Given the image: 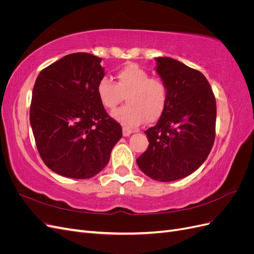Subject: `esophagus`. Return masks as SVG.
Here are the masks:
<instances>
[{
	"mask_svg": "<svg viewBox=\"0 0 254 254\" xmlns=\"http://www.w3.org/2000/svg\"><path fill=\"white\" fill-rule=\"evenodd\" d=\"M131 133H132L131 130L128 129V128L123 127V135H124V136H129Z\"/></svg>",
	"mask_w": 254,
	"mask_h": 254,
	"instance_id": "esophagus-1",
	"label": "esophagus"
}]
</instances>
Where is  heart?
Here are the masks:
<instances>
[{
	"label": "heart",
	"mask_w": 254,
	"mask_h": 254,
	"mask_svg": "<svg viewBox=\"0 0 254 254\" xmlns=\"http://www.w3.org/2000/svg\"><path fill=\"white\" fill-rule=\"evenodd\" d=\"M117 81L103 77L96 84V95L106 109H114L126 95L127 105L112 112L111 117L125 128L132 129L146 121L153 123L163 114L168 90L159 78L135 64H128L115 73Z\"/></svg>",
	"instance_id": "b5f03b06"
}]
</instances>
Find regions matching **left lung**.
<instances>
[{"label": "left lung", "instance_id": "left-lung-1", "mask_svg": "<svg viewBox=\"0 0 254 254\" xmlns=\"http://www.w3.org/2000/svg\"><path fill=\"white\" fill-rule=\"evenodd\" d=\"M156 71L168 90L157 125L145 131L149 145L136 159L151 179L168 182L198 170L213 147L216 101L204 75L170 57L156 58Z\"/></svg>", "mask_w": 254, "mask_h": 254}]
</instances>
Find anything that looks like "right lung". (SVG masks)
Segmentation results:
<instances>
[{
	"mask_svg": "<svg viewBox=\"0 0 254 254\" xmlns=\"http://www.w3.org/2000/svg\"><path fill=\"white\" fill-rule=\"evenodd\" d=\"M102 58L74 53L40 72L33 89L29 122L39 155L50 170L89 179L108 164L122 127L99 103Z\"/></svg>",
	"mask_w": 254,
	"mask_h": 254,
	"instance_id": "right-lung-1",
	"label": "right lung"
}]
</instances>
